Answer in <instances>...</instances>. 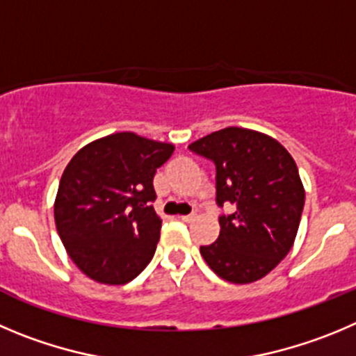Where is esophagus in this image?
Instances as JSON below:
<instances>
[{
  "label": "esophagus",
  "instance_id": "34e87169",
  "mask_svg": "<svg viewBox=\"0 0 356 356\" xmlns=\"http://www.w3.org/2000/svg\"><path fill=\"white\" fill-rule=\"evenodd\" d=\"M181 219L184 221V223H189V221H193L195 219V214H186V216H181Z\"/></svg>",
  "mask_w": 356,
  "mask_h": 356
}]
</instances>
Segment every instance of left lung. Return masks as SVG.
<instances>
[{
  "label": "left lung",
  "mask_w": 356,
  "mask_h": 356,
  "mask_svg": "<svg viewBox=\"0 0 356 356\" xmlns=\"http://www.w3.org/2000/svg\"><path fill=\"white\" fill-rule=\"evenodd\" d=\"M189 151L216 165L218 241L200 245L209 267L225 281L245 284L267 275L291 249L304 209V186L290 152L264 133L219 129Z\"/></svg>",
  "instance_id": "1"
}]
</instances>
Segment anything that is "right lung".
Returning <instances> with one entry per match:
<instances>
[{
	"instance_id": "add662e5",
	"label": "right lung",
	"mask_w": 356,
	"mask_h": 356,
	"mask_svg": "<svg viewBox=\"0 0 356 356\" xmlns=\"http://www.w3.org/2000/svg\"><path fill=\"white\" fill-rule=\"evenodd\" d=\"M172 152V144L124 131L91 142L66 165L56 228L88 277L126 284L152 260L161 230L152 179Z\"/></svg>"
}]
</instances>
